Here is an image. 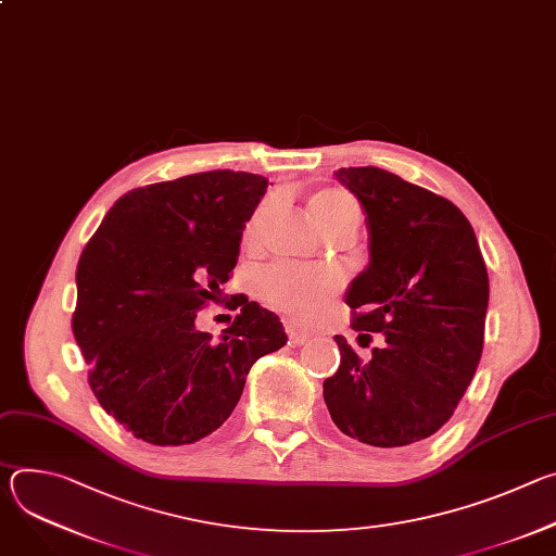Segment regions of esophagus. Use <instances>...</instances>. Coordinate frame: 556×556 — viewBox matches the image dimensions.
I'll list each match as a JSON object with an SVG mask.
<instances>
[{
  "label": "esophagus",
  "instance_id": "34e87169",
  "mask_svg": "<svg viewBox=\"0 0 556 556\" xmlns=\"http://www.w3.org/2000/svg\"><path fill=\"white\" fill-rule=\"evenodd\" d=\"M283 328H286V332H288V341H290L292 348L303 345V343L309 339V334H312L307 328H303V326L296 324V321H283Z\"/></svg>",
  "mask_w": 556,
  "mask_h": 556
}]
</instances>
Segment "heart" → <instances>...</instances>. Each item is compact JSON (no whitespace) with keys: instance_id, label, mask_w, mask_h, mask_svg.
Returning a JSON list of instances; mask_svg holds the SVG:
<instances>
[{"instance_id":"obj_1","label":"heart","mask_w":556,"mask_h":556,"mask_svg":"<svg viewBox=\"0 0 556 556\" xmlns=\"http://www.w3.org/2000/svg\"><path fill=\"white\" fill-rule=\"evenodd\" d=\"M273 211V202H264L255 208L244 226V244L257 249L262 240V228ZM309 213L326 235H332L348 226H358L361 206L345 189H321L309 198ZM332 290V281L319 275H309L296 268L279 266L260 279L262 299L286 314L309 316L319 309Z\"/></svg>"}]
</instances>
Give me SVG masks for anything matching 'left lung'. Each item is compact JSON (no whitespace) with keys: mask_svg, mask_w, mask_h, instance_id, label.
Here are the masks:
<instances>
[{"mask_svg":"<svg viewBox=\"0 0 556 556\" xmlns=\"http://www.w3.org/2000/svg\"><path fill=\"white\" fill-rule=\"evenodd\" d=\"M337 178L358 195L369 224V268L348 292L352 330L384 334V345L363 361L334 337L341 365L326 378L324 399L345 435L409 446L453 416L480 365L486 264L451 200L378 167L339 169Z\"/></svg>","mask_w":556,"mask_h":556,"instance_id":"left-lung-1","label":"left lung"}]
</instances>
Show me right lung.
<instances>
[{
    "mask_svg": "<svg viewBox=\"0 0 556 556\" xmlns=\"http://www.w3.org/2000/svg\"><path fill=\"white\" fill-rule=\"evenodd\" d=\"M266 189V178L228 169L138 187L116 200L78 260L72 332L88 382L149 444H193L219 429L253 363L288 341L273 312L222 292ZM211 302L241 309L219 342L194 330Z\"/></svg>",
    "mask_w": 556,
    "mask_h": 556,
    "instance_id": "obj_1",
    "label": "right lung"
}]
</instances>
